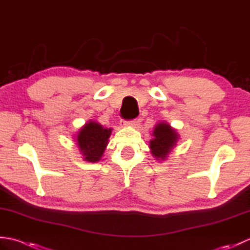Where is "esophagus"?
<instances>
[{
	"mask_svg": "<svg viewBox=\"0 0 250 250\" xmlns=\"http://www.w3.org/2000/svg\"><path fill=\"white\" fill-rule=\"evenodd\" d=\"M141 120L140 119H134L132 121H125V120H121L120 121V125L124 126V128H125V126H137L140 125Z\"/></svg>",
	"mask_w": 250,
	"mask_h": 250,
	"instance_id": "34e87169",
	"label": "esophagus"
}]
</instances>
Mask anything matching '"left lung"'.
Instances as JSON below:
<instances>
[{
  "mask_svg": "<svg viewBox=\"0 0 250 250\" xmlns=\"http://www.w3.org/2000/svg\"><path fill=\"white\" fill-rule=\"evenodd\" d=\"M151 135L149 148L152 157L159 162L166 161L180 140L177 130L167 121H159L155 125Z\"/></svg>",
  "mask_w": 250,
  "mask_h": 250,
  "instance_id": "8db88e82",
  "label": "left lung"
}]
</instances>
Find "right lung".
I'll return each instance as SVG.
<instances>
[{
    "instance_id": "1",
    "label": "right lung",
    "mask_w": 250,
    "mask_h": 250,
    "mask_svg": "<svg viewBox=\"0 0 250 250\" xmlns=\"http://www.w3.org/2000/svg\"><path fill=\"white\" fill-rule=\"evenodd\" d=\"M111 131V128H104L99 122L89 120L76 132L74 141L83 157V161L97 163L102 159Z\"/></svg>"
}]
</instances>
